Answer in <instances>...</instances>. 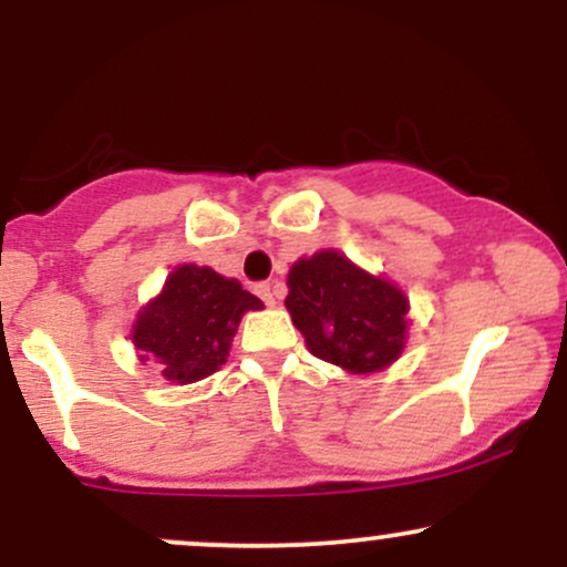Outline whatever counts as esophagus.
<instances>
[{
  "instance_id": "34e87169",
  "label": "esophagus",
  "mask_w": 567,
  "mask_h": 567,
  "mask_svg": "<svg viewBox=\"0 0 567 567\" xmlns=\"http://www.w3.org/2000/svg\"><path fill=\"white\" fill-rule=\"evenodd\" d=\"M256 292H258V298H261L266 306H275L277 303V298H275L277 292H275V285H271V282H261L256 288Z\"/></svg>"
}]
</instances>
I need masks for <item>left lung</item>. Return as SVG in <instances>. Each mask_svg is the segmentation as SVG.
Returning <instances> with one entry per match:
<instances>
[{"instance_id":"obj_1","label":"left lung","mask_w":567,"mask_h":567,"mask_svg":"<svg viewBox=\"0 0 567 567\" xmlns=\"http://www.w3.org/2000/svg\"><path fill=\"white\" fill-rule=\"evenodd\" d=\"M292 324L306 347L349 373H375L405 349L408 298L383 277L368 275L338 250L315 252L288 275Z\"/></svg>"}]
</instances>
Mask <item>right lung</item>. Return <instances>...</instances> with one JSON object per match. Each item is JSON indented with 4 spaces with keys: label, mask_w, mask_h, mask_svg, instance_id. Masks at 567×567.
Instances as JSON below:
<instances>
[{
    "label": "right lung",
    "mask_w": 567,
    "mask_h": 567,
    "mask_svg": "<svg viewBox=\"0 0 567 567\" xmlns=\"http://www.w3.org/2000/svg\"><path fill=\"white\" fill-rule=\"evenodd\" d=\"M264 309L261 298L210 266L184 264L138 311L133 343L141 362H154L171 383L207 379L229 357L245 311Z\"/></svg>",
    "instance_id": "obj_1"
}]
</instances>
